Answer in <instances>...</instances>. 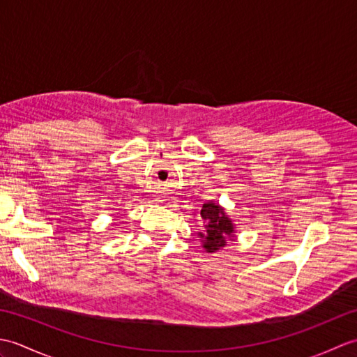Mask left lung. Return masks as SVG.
Wrapping results in <instances>:
<instances>
[{
  "label": "left lung",
  "mask_w": 357,
  "mask_h": 357,
  "mask_svg": "<svg viewBox=\"0 0 357 357\" xmlns=\"http://www.w3.org/2000/svg\"><path fill=\"white\" fill-rule=\"evenodd\" d=\"M201 218L206 222V231L199 233L202 238V247L206 252L215 253L219 248L227 245V239L234 238V225L231 219L225 215L222 207H219L216 202H207L202 206Z\"/></svg>",
  "instance_id": "obj_1"
}]
</instances>
